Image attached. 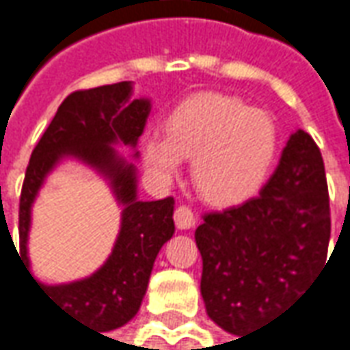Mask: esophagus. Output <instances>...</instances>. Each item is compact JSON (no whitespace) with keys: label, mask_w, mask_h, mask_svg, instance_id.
<instances>
[{"label":"esophagus","mask_w":350,"mask_h":350,"mask_svg":"<svg viewBox=\"0 0 350 350\" xmlns=\"http://www.w3.org/2000/svg\"><path fill=\"white\" fill-rule=\"evenodd\" d=\"M174 221L178 228H191L196 224V213L187 205H178L174 211Z\"/></svg>","instance_id":"esophagus-1"}]
</instances>
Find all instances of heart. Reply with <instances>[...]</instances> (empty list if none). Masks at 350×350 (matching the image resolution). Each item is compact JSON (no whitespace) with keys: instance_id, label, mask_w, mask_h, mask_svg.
I'll return each instance as SVG.
<instances>
[{"instance_id":"heart-1","label":"heart","mask_w":350,"mask_h":350,"mask_svg":"<svg viewBox=\"0 0 350 350\" xmlns=\"http://www.w3.org/2000/svg\"><path fill=\"white\" fill-rule=\"evenodd\" d=\"M279 147L273 118L244 100L199 94L166 118V135L147 133L141 154L161 182H170L191 159V182L217 207L236 205L258 191Z\"/></svg>"}]
</instances>
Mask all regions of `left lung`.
<instances>
[{"label":"left lung","instance_id":"1","mask_svg":"<svg viewBox=\"0 0 350 350\" xmlns=\"http://www.w3.org/2000/svg\"><path fill=\"white\" fill-rule=\"evenodd\" d=\"M329 236L323 159L298 129L258 198L203 215L196 244L207 316L238 337L277 318L325 265Z\"/></svg>","mask_w":350,"mask_h":350}]
</instances>
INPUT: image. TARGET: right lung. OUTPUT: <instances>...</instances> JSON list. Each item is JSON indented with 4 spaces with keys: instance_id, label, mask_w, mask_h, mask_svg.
Returning <instances> with one entry per match:
<instances>
[{
    "instance_id": "1",
    "label": "right lung",
    "mask_w": 350,
    "mask_h": 350,
    "mask_svg": "<svg viewBox=\"0 0 350 350\" xmlns=\"http://www.w3.org/2000/svg\"><path fill=\"white\" fill-rule=\"evenodd\" d=\"M129 96V81L71 92L32 151L18 201V252L15 244L13 247L17 256L21 254L18 259L30 275L26 256L30 205L55 163L73 154L111 178L124 203L122 230L113 256L94 275L77 284L46 287L34 282L57 308L96 332L122 327L137 314L157 254L174 234V198L137 201L135 168L118 159L110 147L118 141L135 147L145 129L151 103L131 100Z\"/></svg>"
}]
</instances>
